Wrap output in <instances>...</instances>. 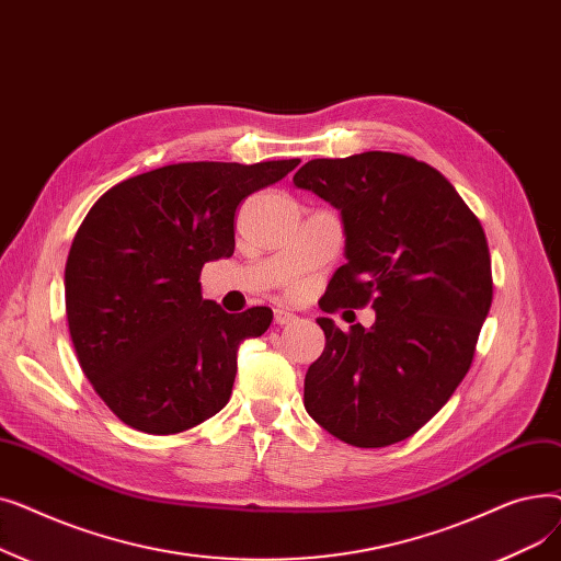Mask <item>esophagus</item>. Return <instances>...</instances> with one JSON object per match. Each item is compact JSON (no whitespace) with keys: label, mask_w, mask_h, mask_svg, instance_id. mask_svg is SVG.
Segmentation results:
<instances>
[{"label":"esophagus","mask_w":561,"mask_h":561,"mask_svg":"<svg viewBox=\"0 0 561 561\" xmlns=\"http://www.w3.org/2000/svg\"><path fill=\"white\" fill-rule=\"evenodd\" d=\"M298 316L293 311H286V309H275V325H290V322H296Z\"/></svg>","instance_id":"1"}]
</instances>
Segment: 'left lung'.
<instances>
[{
    "instance_id": "8db88e82",
    "label": "left lung",
    "mask_w": 561,
    "mask_h": 561,
    "mask_svg": "<svg viewBox=\"0 0 561 561\" xmlns=\"http://www.w3.org/2000/svg\"><path fill=\"white\" fill-rule=\"evenodd\" d=\"M293 184L341 211L345 263L320 309H375L373 328L316 322L325 350L305 377V409L336 438L385 448L416 434L473 364L493 279L486 236L455 186L396 152L313 159Z\"/></svg>"
}]
</instances>
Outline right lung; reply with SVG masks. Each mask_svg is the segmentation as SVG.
Here are the masks:
<instances>
[{
	"label": "right lung",
	"instance_id": "right-lung-1",
	"mask_svg": "<svg viewBox=\"0 0 561 561\" xmlns=\"http://www.w3.org/2000/svg\"><path fill=\"white\" fill-rule=\"evenodd\" d=\"M300 159L193 161L142 172L88 211L66 263V316L79 366L125 425L176 434L229 402L236 352L273 311L239 316L202 298L206 261L233 254L239 204Z\"/></svg>",
	"mask_w": 561,
	"mask_h": 561
}]
</instances>
